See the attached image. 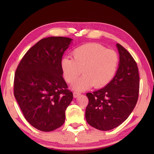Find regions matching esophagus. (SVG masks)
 <instances>
[{"label":"esophagus","mask_w":154,"mask_h":154,"mask_svg":"<svg viewBox=\"0 0 154 154\" xmlns=\"http://www.w3.org/2000/svg\"><path fill=\"white\" fill-rule=\"evenodd\" d=\"M81 94L79 92H73V97L74 98H77V97H79Z\"/></svg>","instance_id":"obj_1"}]
</instances>
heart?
<instances>
[{"label":"heart","mask_w":154,"mask_h":154,"mask_svg":"<svg viewBox=\"0 0 154 154\" xmlns=\"http://www.w3.org/2000/svg\"><path fill=\"white\" fill-rule=\"evenodd\" d=\"M73 59L63 57L61 69L64 79L73 83L81 72L84 74L73 85L74 90L84 91L94 86H106L115 75L119 63L116 52L103 45L88 43L75 48L71 53Z\"/></svg>","instance_id":"obj_1"}]
</instances>
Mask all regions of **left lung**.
<instances>
[{"mask_svg": "<svg viewBox=\"0 0 154 154\" xmlns=\"http://www.w3.org/2000/svg\"><path fill=\"white\" fill-rule=\"evenodd\" d=\"M119 68L112 80L103 89L86 94L87 123L95 128L107 131L124 122L134 109L138 99L140 77L136 61L120 44Z\"/></svg>", "mask_w": 154, "mask_h": 154, "instance_id": "8db88e82", "label": "left lung"}]
</instances>
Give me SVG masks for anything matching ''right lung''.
Instances as JSON below:
<instances>
[{
  "instance_id": "1",
  "label": "right lung",
  "mask_w": 154,
  "mask_h": 154,
  "mask_svg": "<svg viewBox=\"0 0 154 154\" xmlns=\"http://www.w3.org/2000/svg\"><path fill=\"white\" fill-rule=\"evenodd\" d=\"M72 39H42L22 57L14 75V95L32 126L50 132L63 125L73 93L62 76L61 61Z\"/></svg>"
}]
</instances>
